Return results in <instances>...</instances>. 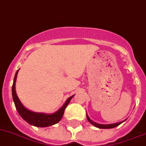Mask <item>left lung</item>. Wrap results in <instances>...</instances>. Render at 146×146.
I'll list each match as a JSON object with an SVG mask.
<instances>
[{
	"label": "left lung",
	"instance_id": "left-lung-1",
	"mask_svg": "<svg viewBox=\"0 0 146 146\" xmlns=\"http://www.w3.org/2000/svg\"><path fill=\"white\" fill-rule=\"evenodd\" d=\"M86 117H87V119H88V122H89L91 124H92V125H94L95 127H98V128H99V129H113V128H115V127L118 126V125H120L122 123H123V122L125 121V120H124V121L119 122V123H113V124H106V125H105V124H99V123H95V122H93L92 119L89 118V117H88L87 114H86Z\"/></svg>",
	"mask_w": 146,
	"mask_h": 146
}]
</instances>
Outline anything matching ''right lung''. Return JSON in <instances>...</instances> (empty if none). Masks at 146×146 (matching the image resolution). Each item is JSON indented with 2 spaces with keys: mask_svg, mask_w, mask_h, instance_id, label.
Segmentation results:
<instances>
[{
  "mask_svg": "<svg viewBox=\"0 0 146 146\" xmlns=\"http://www.w3.org/2000/svg\"><path fill=\"white\" fill-rule=\"evenodd\" d=\"M19 69L16 72L15 78H14L13 85H12V98L13 101L15 103V106L16 107L17 112L19 113L21 117L24 119L25 121L27 122L29 124L37 127H48L50 125H54L60 121L64 114V111L69 103L72 98L74 97L72 95V97L68 98L66 103L63 104V106L61 107L59 110H58L53 114H44V113H37V112H33L32 111L28 110L23 106V104L20 101L19 98L16 94L15 91V82L16 78H17V72Z\"/></svg>",
  "mask_w": 146,
  "mask_h": 146,
  "instance_id": "right-lung-1",
  "label": "right lung"
}]
</instances>
